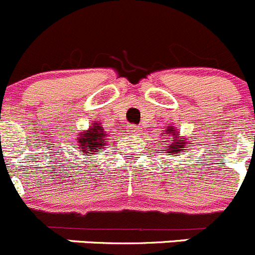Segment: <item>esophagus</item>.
I'll return each instance as SVG.
<instances>
[{
  "label": "esophagus",
  "mask_w": 255,
  "mask_h": 255,
  "mask_svg": "<svg viewBox=\"0 0 255 255\" xmlns=\"http://www.w3.org/2000/svg\"><path fill=\"white\" fill-rule=\"evenodd\" d=\"M128 131H129L130 134H137V132L140 131V129H139V126L130 125L129 128H128Z\"/></svg>",
  "instance_id": "1"
}]
</instances>
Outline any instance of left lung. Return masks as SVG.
Here are the masks:
<instances>
[{"label":"left lung","instance_id":"left-lung-1","mask_svg":"<svg viewBox=\"0 0 255 255\" xmlns=\"http://www.w3.org/2000/svg\"><path fill=\"white\" fill-rule=\"evenodd\" d=\"M165 134L167 135H162V136H168V143L167 144V148L169 149V153L168 155H172V154H176V153H179V151H183L186 150V149L183 148H187V144L184 140H181L179 139V132H177L176 128H173V126H168L167 130H165Z\"/></svg>","mask_w":255,"mask_h":255}]
</instances>
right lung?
Returning <instances> with one entry per match:
<instances>
[{"mask_svg":"<svg viewBox=\"0 0 255 255\" xmlns=\"http://www.w3.org/2000/svg\"><path fill=\"white\" fill-rule=\"evenodd\" d=\"M105 136H106V134H105L102 126L99 123H96L87 131L79 132L78 136L76 137V143L77 146L83 153L82 155L88 156V154H96L97 151H100L99 149L106 148Z\"/></svg>","mask_w":255,"mask_h":255,"instance_id":"1","label":"right lung"}]
</instances>
